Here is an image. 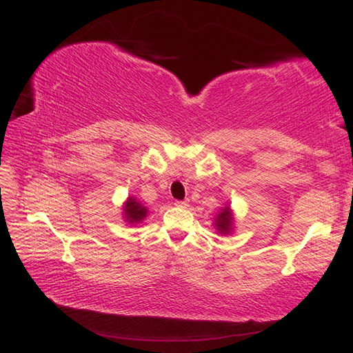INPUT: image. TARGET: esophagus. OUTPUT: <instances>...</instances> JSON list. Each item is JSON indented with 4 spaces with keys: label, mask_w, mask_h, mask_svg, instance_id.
<instances>
[{
    "label": "esophagus",
    "mask_w": 353,
    "mask_h": 353,
    "mask_svg": "<svg viewBox=\"0 0 353 353\" xmlns=\"http://www.w3.org/2000/svg\"><path fill=\"white\" fill-rule=\"evenodd\" d=\"M174 205H177V207H188L189 205V201L188 200H176L174 201Z\"/></svg>",
    "instance_id": "obj_1"
}]
</instances>
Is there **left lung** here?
Here are the masks:
<instances>
[{"label": "left lung", "mask_w": 353, "mask_h": 353, "mask_svg": "<svg viewBox=\"0 0 353 353\" xmlns=\"http://www.w3.org/2000/svg\"><path fill=\"white\" fill-rule=\"evenodd\" d=\"M231 223H232V218H231L230 207H225V209L218 214V218H216V228H218V231L222 234H228L231 231Z\"/></svg>", "instance_id": "1"}]
</instances>
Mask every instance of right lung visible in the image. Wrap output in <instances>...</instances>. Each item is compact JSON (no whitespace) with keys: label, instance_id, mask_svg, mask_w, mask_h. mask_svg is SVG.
<instances>
[{"label":"right lung","instance_id":"1","mask_svg":"<svg viewBox=\"0 0 353 353\" xmlns=\"http://www.w3.org/2000/svg\"><path fill=\"white\" fill-rule=\"evenodd\" d=\"M123 212H125L126 221H128L130 223L140 222L146 218V214H148L146 207H143L139 201H135V198H130V200L126 201Z\"/></svg>","mask_w":353,"mask_h":353}]
</instances>
